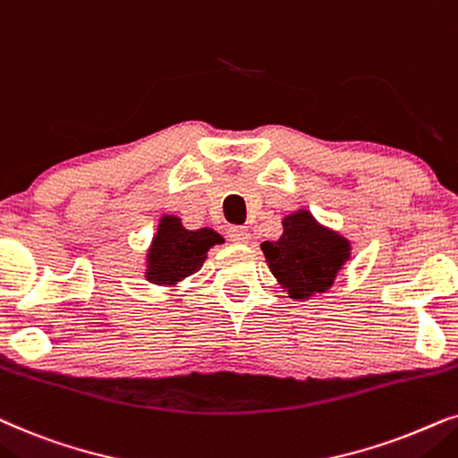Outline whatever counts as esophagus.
I'll return each instance as SVG.
<instances>
[{"mask_svg": "<svg viewBox=\"0 0 458 458\" xmlns=\"http://www.w3.org/2000/svg\"><path fill=\"white\" fill-rule=\"evenodd\" d=\"M228 239L233 242H239V245H245V242L251 241V233H249V228H245V225H233L228 230Z\"/></svg>", "mask_w": 458, "mask_h": 458, "instance_id": "obj_1", "label": "esophagus"}]
</instances>
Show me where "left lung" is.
Wrapping results in <instances>:
<instances>
[{
  "label": "left lung",
  "instance_id": "left-lung-1",
  "mask_svg": "<svg viewBox=\"0 0 458 458\" xmlns=\"http://www.w3.org/2000/svg\"><path fill=\"white\" fill-rule=\"evenodd\" d=\"M267 267L291 300H310L333 286L350 259L352 245L339 233L316 222L306 209L283 219V236L261 242Z\"/></svg>",
  "mask_w": 458,
  "mask_h": 458
}]
</instances>
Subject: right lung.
Masks as SVG:
<instances>
[{"label": "right lung", "instance_id": "right-lung-1", "mask_svg": "<svg viewBox=\"0 0 458 458\" xmlns=\"http://www.w3.org/2000/svg\"><path fill=\"white\" fill-rule=\"evenodd\" d=\"M224 242L216 230H186L182 219L163 216L152 245L146 253V280L161 286H175L191 274L199 272L207 251Z\"/></svg>", "mask_w": 458, "mask_h": 458}]
</instances>
